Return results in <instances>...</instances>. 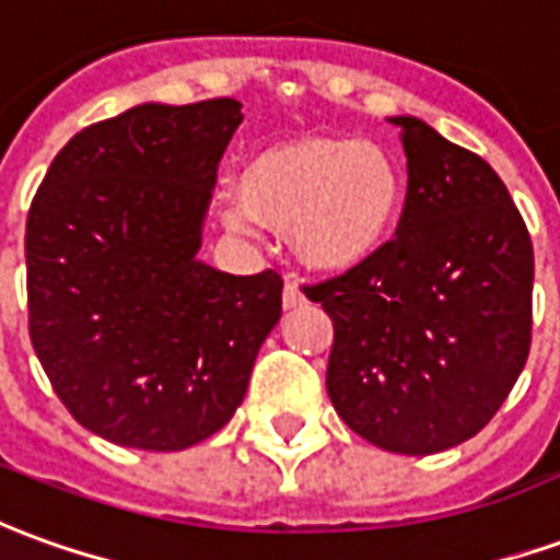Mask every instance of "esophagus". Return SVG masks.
<instances>
[{
  "label": "esophagus",
  "mask_w": 560,
  "mask_h": 560,
  "mask_svg": "<svg viewBox=\"0 0 560 560\" xmlns=\"http://www.w3.org/2000/svg\"><path fill=\"white\" fill-rule=\"evenodd\" d=\"M281 303H284V308H296L306 303V293L300 291V284L296 281H288L284 284V296H281Z\"/></svg>",
  "instance_id": "34e87169"
}]
</instances>
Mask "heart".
Returning a JSON list of instances; mask_svg holds the SVG:
<instances>
[{"label": "heart", "mask_w": 560, "mask_h": 560, "mask_svg": "<svg viewBox=\"0 0 560 560\" xmlns=\"http://www.w3.org/2000/svg\"><path fill=\"white\" fill-rule=\"evenodd\" d=\"M402 199L406 178L388 148L366 139H308L254 158L242 185L221 187L218 206L236 233L293 230L306 264L348 269L390 240Z\"/></svg>", "instance_id": "1"}]
</instances>
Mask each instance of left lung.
Listing matches in <instances>:
<instances>
[{
	"label": "left lung",
	"mask_w": 560,
	"mask_h": 560,
	"mask_svg": "<svg viewBox=\"0 0 560 560\" xmlns=\"http://www.w3.org/2000/svg\"><path fill=\"white\" fill-rule=\"evenodd\" d=\"M394 240L303 288L334 320L327 394L348 428L397 455H436L494 418L530 351L534 245L500 175L418 117Z\"/></svg>",
	"instance_id": "1"
}]
</instances>
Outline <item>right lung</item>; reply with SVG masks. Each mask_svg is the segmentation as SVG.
<instances>
[{"label": "right lung", "mask_w": 560, "mask_h": 560, "mask_svg": "<svg viewBox=\"0 0 560 560\" xmlns=\"http://www.w3.org/2000/svg\"><path fill=\"white\" fill-rule=\"evenodd\" d=\"M242 103L136 105L75 132L26 218L30 339L62 406L108 443L182 452L240 409L281 276L202 264Z\"/></svg>", "instance_id": "add662e5"}]
</instances>
